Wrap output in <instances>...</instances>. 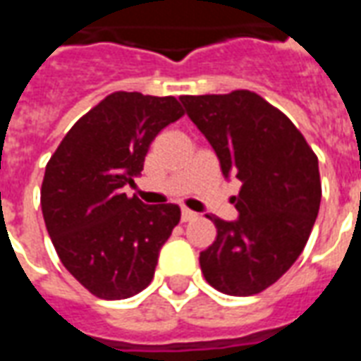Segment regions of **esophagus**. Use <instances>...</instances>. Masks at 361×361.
Segmentation results:
<instances>
[{"instance_id": "1", "label": "esophagus", "mask_w": 361, "mask_h": 361, "mask_svg": "<svg viewBox=\"0 0 361 361\" xmlns=\"http://www.w3.org/2000/svg\"><path fill=\"white\" fill-rule=\"evenodd\" d=\"M197 214L193 211H189V209H181V222H189V220L195 219Z\"/></svg>"}]
</instances>
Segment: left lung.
Wrapping results in <instances>:
<instances>
[{
	"label": "left lung",
	"instance_id": "left-lung-1",
	"mask_svg": "<svg viewBox=\"0 0 361 361\" xmlns=\"http://www.w3.org/2000/svg\"><path fill=\"white\" fill-rule=\"evenodd\" d=\"M224 178L242 181L234 222L209 216L216 240L199 263L212 288L253 295L274 284L307 243L321 204L319 162L290 119L251 90L180 96Z\"/></svg>",
	"mask_w": 361,
	"mask_h": 361
}]
</instances>
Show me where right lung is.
Segmentation results:
<instances>
[{"mask_svg":"<svg viewBox=\"0 0 361 361\" xmlns=\"http://www.w3.org/2000/svg\"><path fill=\"white\" fill-rule=\"evenodd\" d=\"M183 116L173 96L114 92L87 111L46 164L40 204L61 263L90 294L126 300L149 286L180 207L127 197L150 142Z\"/></svg>","mask_w":361,"mask_h":361,"instance_id":"right-lung-1","label":"right lung"}]
</instances>
